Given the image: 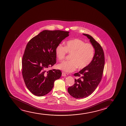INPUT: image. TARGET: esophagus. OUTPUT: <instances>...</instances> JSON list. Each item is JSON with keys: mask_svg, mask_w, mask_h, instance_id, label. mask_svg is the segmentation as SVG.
I'll return each instance as SVG.
<instances>
[{"mask_svg": "<svg viewBox=\"0 0 126 126\" xmlns=\"http://www.w3.org/2000/svg\"><path fill=\"white\" fill-rule=\"evenodd\" d=\"M66 76V74L64 72H62V76H63V77H65V76Z\"/></svg>", "mask_w": 126, "mask_h": 126, "instance_id": "esophagus-1", "label": "esophagus"}]
</instances>
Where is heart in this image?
Returning a JSON list of instances; mask_svg holds the SVG:
<instances>
[{"label": "heart", "mask_w": 126, "mask_h": 126, "mask_svg": "<svg viewBox=\"0 0 126 126\" xmlns=\"http://www.w3.org/2000/svg\"><path fill=\"white\" fill-rule=\"evenodd\" d=\"M55 53L59 61L63 60L67 53L71 54V60L64 61L58 65L59 69L70 73L78 67L83 69L89 65L93 60L95 48L91 43H85L79 39H74L68 40L65 47L62 44L57 45Z\"/></svg>", "instance_id": "b5f03b06"}]
</instances>
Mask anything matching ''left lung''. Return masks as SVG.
<instances>
[{"label": "left lung", "mask_w": 126, "mask_h": 126, "mask_svg": "<svg viewBox=\"0 0 126 126\" xmlns=\"http://www.w3.org/2000/svg\"><path fill=\"white\" fill-rule=\"evenodd\" d=\"M83 34L90 39L95 48V55L89 65L74 74L78 78L67 90L69 94L76 98H86L95 91L102 79L105 65L104 53L100 44L90 35Z\"/></svg>", "instance_id": "obj_1"}]
</instances>
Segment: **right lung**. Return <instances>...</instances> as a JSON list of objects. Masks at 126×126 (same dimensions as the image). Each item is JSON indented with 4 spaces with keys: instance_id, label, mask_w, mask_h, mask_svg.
Wrapping results in <instances>:
<instances>
[{
    "instance_id": "obj_1",
    "label": "right lung",
    "mask_w": 126,
    "mask_h": 126,
    "mask_svg": "<svg viewBox=\"0 0 126 126\" xmlns=\"http://www.w3.org/2000/svg\"><path fill=\"white\" fill-rule=\"evenodd\" d=\"M69 33L45 30L28 42L23 56L22 74L27 87L33 94L46 95L53 87L55 80L60 78V70H47L56 63L55 48Z\"/></svg>"
}]
</instances>
